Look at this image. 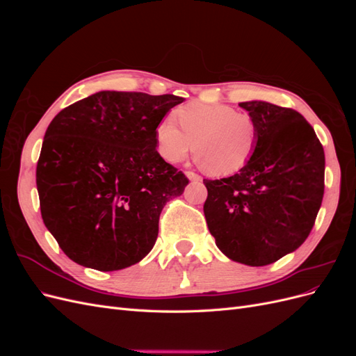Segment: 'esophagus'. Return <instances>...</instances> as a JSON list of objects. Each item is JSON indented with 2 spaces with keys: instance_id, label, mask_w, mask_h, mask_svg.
Here are the masks:
<instances>
[{
  "instance_id": "34e87169",
  "label": "esophagus",
  "mask_w": 356,
  "mask_h": 356,
  "mask_svg": "<svg viewBox=\"0 0 356 356\" xmlns=\"http://www.w3.org/2000/svg\"><path fill=\"white\" fill-rule=\"evenodd\" d=\"M186 175H187L188 179H191V181H202V177H200L199 174H196V172H193V170H187Z\"/></svg>"
}]
</instances>
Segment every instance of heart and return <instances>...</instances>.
Returning <instances> with one entry per match:
<instances>
[{
    "mask_svg": "<svg viewBox=\"0 0 356 356\" xmlns=\"http://www.w3.org/2000/svg\"><path fill=\"white\" fill-rule=\"evenodd\" d=\"M174 118L165 117L156 124L154 139L160 157L178 163L191 145L203 170L211 175H230L251 160L258 126L254 118L224 104L193 102L181 106Z\"/></svg>",
    "mask_w": 356,
    "mask_h": 356,
    "instance_id": "1",
    "label": "heart"
}]
</instances>
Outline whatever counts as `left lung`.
I'll use <instances>...</instances> for the list:
<instances>
[{
	"mask_svg": "<svg viewBox=\"0 0 356 356\" xmlns=\"http://www.w3.org/2000/svg\"><path fill=\"white\" fill-rule=\"evenodd\" d=\"M239 105L257 122V148L238 174L203 179V212L221 252L258 267L296 251L314 229L324 197L325 154L296 110L263 101Z\"/></svg>",
	"mask_w": 356,
	"mask_h": 356,
	"instance_id": "1",
	"label": "left lung"
}]
</instances>
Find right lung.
Here are the masks:
<instances>
[{
  "label": "right lung",
  "mask_w": 356,
  "mask_h": 356,
  "mask_svg": "<svg viewBox=\"0 0 356 356\" xmlns=\"http://www.w3.org/2000/svg\"><path fill=\"white\" fill-rule=\"evenodd\" d=\"M184 98L98 92L49 124L37 163L41 217L72 261L122 270L153 250L161 209L188 178L160 157L154 129Z\"/></svg>",
  "instance_id": "obj_1"
}]
</instances>
